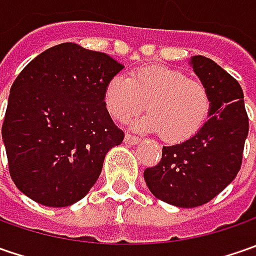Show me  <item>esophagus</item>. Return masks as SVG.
Returning <instances> with one entry per match:
<instances>
[{
  "label": "esophagus",
  "instance_id": "obj_1",
  "mask_svg": "<svg viewBox=\"0 0 256 256\" xmlns=\"http://www.w3.org/2000/svg\"><path fill=\"white\" fill-rule=\"evenodd\" d=\"M125 142L130 144V145H135V144L140 142V136L132 135V134H126L125 135Z\"/></svg>",
  "mask_w": 256,
  "mask_h": 256
}]
</instances>
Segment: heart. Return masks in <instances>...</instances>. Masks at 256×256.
<instances>
[{"label":"heart","instance_id":"1","mask_svg":"<svg viewBox=\"0 0 256 256\" xmlns=\"http://www.w3.org/2000/svg\"><path fill=\"white\" fill-rule=\"evenodd\" d=\"M105 106L114 120L126 122L145 110L141 126L158 132L172 144L191 140L202 130L210 112L212 98L201 80L161 65L134 70L128 78L114 76L106 84Z\"/></svg>","mask_w":256,"mask_h":256}]
</instances>
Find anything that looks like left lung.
<instances>
[{
	"label": "left lung",
	"mask_w": 256,
	"mask_h": 256,
	"mask_svg": "<svg viewBox=\"0 0 256 256\" xmlns=\"http://www.w3.org/2000/svg\"><path fill=\"white\" fill-rule=\"evenodd\" d=\"M191 64L211 92L210 120L191 140L164 146L161 161L144 171L158 200L181 208L201 206L234 181L250 130L240 82L206 56Z\"/></svg>",
	"instance_id": "8db88e82"
}]
</instances>
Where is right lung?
Instances as JSON below:
<instances>
[{
  "mask_svg": "<svg viewBox=\"0 0 256 256\" xmlns=\"http://www.w3.org/2000/svg\"><path fill=\"white\" fill-rule=\"evenodd\" d=\"M124 68L105 52L64 42L41 52L11 86L2 124L16 188L46 206L82 200L124 134L105 108V88Z\"/></svg>",
  "mask_w": 256,
  "mask_h": 256,
  "instance_id": "right-lung-1",
  "label": "right lung"
}]
</instances>
